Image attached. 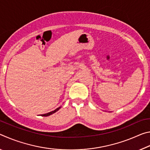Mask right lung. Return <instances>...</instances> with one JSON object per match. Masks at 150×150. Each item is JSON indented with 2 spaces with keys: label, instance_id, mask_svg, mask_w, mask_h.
<instances>
[{
  "label": "right lung",
  "instance_id": "obj_1",
  "mask_svg": "<svg viewBox=\"0 0 150 150\" xmlns=\"http://www.w3.org/2000/svg\"><path fill=\"white\" fill-rule=\"evenodd\" d=\"M60 108H61V106H59V108H56V109H55V110H54V111H52V112H48V113H47V114H44V115H42L41 116H50V115H52V114L55 113V112H57V110H59V109H60Z\"/></svg>",
  "mask_w": 150,
  "mask_h": 150
}]
</instances>
